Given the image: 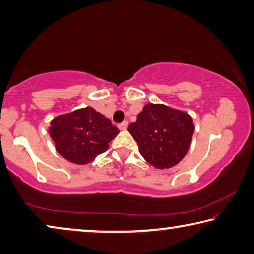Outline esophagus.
I'll list each match as a JSON object with an SVG mask.
<instances>
[{"instance_id": "esophagus-1", "label": "esophagus", "mask_w": 254, "mask_h": 254, "mask_svg": "<svg viewBox=\"0 0 254 254\" xmlns=\"http://www.w3.org/2000/svg\"><path fill=\"white\" fill-rule=\"evenodd\" d=\"M127 124H128L127 121H123L122 123L119 124V128H120V130H127Z\"/></svg>"}]
</instances>
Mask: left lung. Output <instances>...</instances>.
<instances>
[{"label":"left lung","mask_w":254,"mask_h":254,"mask_svg":"<svg viewBox=\"0 0 254 254\" xmlns=\"http://www.w3.org/2000/svg\"><path fill=\"white\" fill-rule=\"evenodd\" d=\"M139 152L156 168H171L186 156L194 133L192 120L163 104H145L127 127Z\"/></svg>","instance_id":"left-lung-1"}]
</instances>
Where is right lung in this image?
Returning <instances> with one entry per match:
<instances>
[{
  "label": "right lung",
  "mask_w": 254,
  "mask_h": 254,
  "mask_svg": "<svg viewBox=\"0 0 254 254\" xmlns=\"http://www.w3.org/2000/svg\"><path fill=\"white\" fill-rule=\"evenodd\" d=\"M50 124L49 134L58 153L77 165H86L105 152L119 134L111 120L89 106L59 115Z\"/></svg>",
  "instance_id": "add662e5"
}]
</instances>
